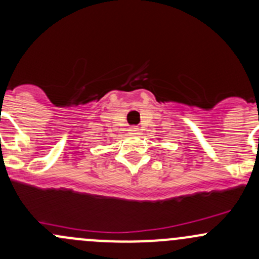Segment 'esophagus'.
I'll use <instances>...</instances> for the list:
<instances>
[{"label":"esophagus","mask_w":259,"mask_h":259,"mask_svg":"<svg viewBox=\"0 0 259 259\" xmlns=\"http://www.w3.org/2000/svg\"><path fill=\"white\" fill-rule=\"evenodd\" d=\"M129 132H130V134H138V132H139V127H137V126H132L129 129Z\"/></svg>","instance_id":"34e87169"}]
</instances>
